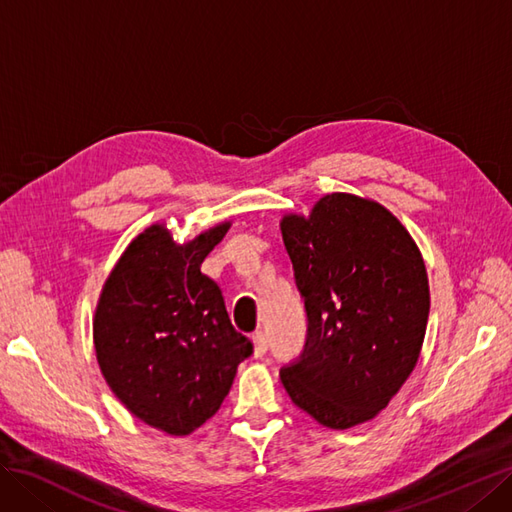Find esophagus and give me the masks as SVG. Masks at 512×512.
<instances>
[{"mask_svg": "<svg viewBox=\"0 0 512 512\" xmlns=\"http://www.w3.org/2000/svg\"><path fill=\"white\" fill-rule=\"evenodd\" d=\"M252 344H254V356H262V354L267 352V348H269V339H267V335L262 333V331H256L252 335Z\"/></svg>", "mask_w": 512, "mask_h": 512, "instance_id": "34e87169", "label": "esophagus"}]
</instances>
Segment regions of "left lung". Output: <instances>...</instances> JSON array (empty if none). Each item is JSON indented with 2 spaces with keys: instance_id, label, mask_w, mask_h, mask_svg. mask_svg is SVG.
I'll list each match as a JSON object with an SVG mask.
<instances>
[{
  "instance_id": "left-lung-1",
  "label": "left lung",
  "mask_w": 512,
  "mask_h": 512,
  "mask_svg": "<svg viewBox=\"0 0 512 512\" xmlns=\"http://www.w3.org/2000/svg\"><path fill=\"white\" fill-rule=\"evenodd\" d=\"M282 237L305 301L307 339L280 376L294 406L348 429L389 406L421 354L429 282L410 232L380 203L322 196Z\"/></svg>"
}]
</instances>
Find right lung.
Segmentation results:
<instances>
[{
    "label": "right lung",
    "instance_id": "right-lung-1",
    "mask_svg": "<svg viewBox=\"0 0 512 512\" xmlns=\"http://www.w3.org/2000/svg\"><path fill=\"white\" fill-rule=\"evenodd\" d=\"M228 222L177 245L164 224L141 232L102 288L94 346L102 376L143 423L188 436L220 410L250 339L230 324L200 265Z\"/></svg>",
    "mask_w": 512,
    "mask_h": 512
}]
</instances>
